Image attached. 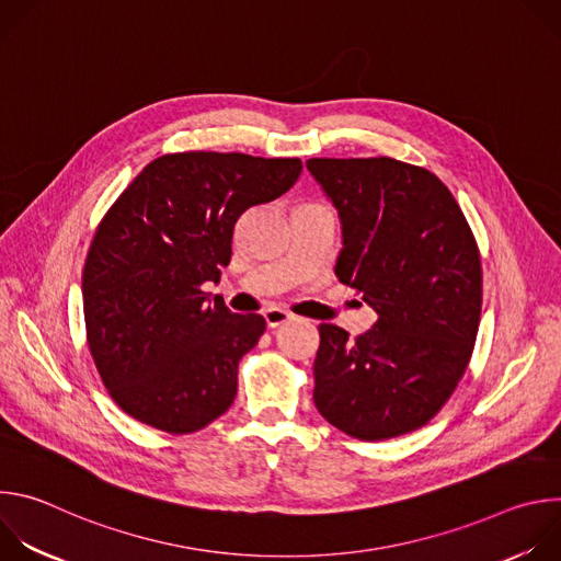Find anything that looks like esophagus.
<instances>
[{
	"label": "esophagus",
	"mask_w": 561,
	"mask_h": 561,
	"mask_svg": "<svg viewBox=\"0 0 561 561\" xmlns=\"http://www.w3.org/2000/svg\"><path fill=\"white\" fill-rule=\"evenodd\" d=\"M264 319H266V327L268 329H279V327L290 322L293 314L288 310H284V308H268V310H264Z\"/></svg>",
	"instance_id": "34e87169"
}]
</instances>
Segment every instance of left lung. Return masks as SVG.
I'll list each match as a JSON object with an SVG mask.
<instances>
[{
	"mask_svg": "<svg viewBox=\"0 0 561 561\" xmlns=\"http://www.w3.org/2000/svg\"><path fill=\"white\" fill-rule=\"evenodd\" d=\"M306 169L337 208L335 275L377 322L348 342L319 327L317 411L364 442L424 426L461 379L482 312V264L450 191L426 169L390 157H312Z\"/></svg>",
	"mask_w": 561,
	"mask_h": 561,
	"instance_id": "8db88e82",
	"label": "left lung"
}]
</instances>
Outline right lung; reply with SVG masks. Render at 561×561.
I'll return each instance as SVG.
<instances>
[{"mask_svg": "<svg viewBox=\"0 0 561 561\" xmlns=\"http://www.w3.org/2000/svg\"><path fill=\"white\" fill-rule=\"evenodd\" d=\"M301 159L175 152L150 162L104 215L82 275L95 366L124 413L173 435L224 415L237 364L266 319L230 312L217 284L237 219L284 195Z\"/></svg>", "mask_w": 561, "mask_h": 561, "instance_id": "1", "label": "right lung"}]
</instances>
